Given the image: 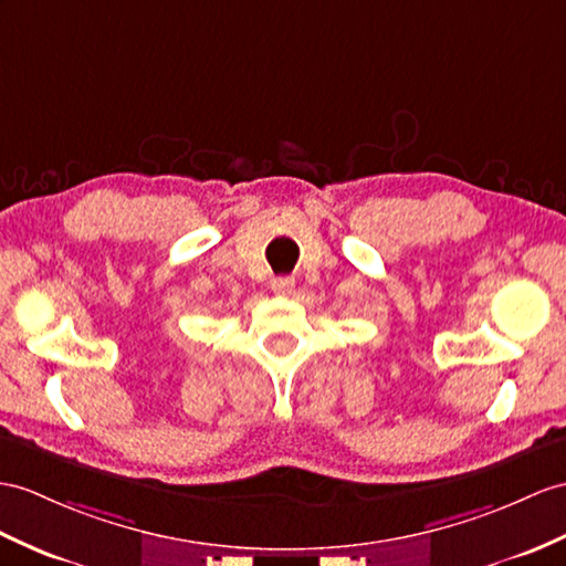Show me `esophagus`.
I'll list each match as a JSON object with an SVG mask.
<instances>
[{"label":"esophagus","instance_id":"esophagus-1","mask_svg":"<svg viewBox=\"0 0 566 566\" xmlns=\"http://www.w3.org/2000/svg\"><path fill=\"white\" fill-rule=\"evenodd\" d=\"M273 293L279 295H291L295 291V279H291V275H279V279H273Z\"/></svg>","mask_w":566,"mask_h":566}]
</instances>
